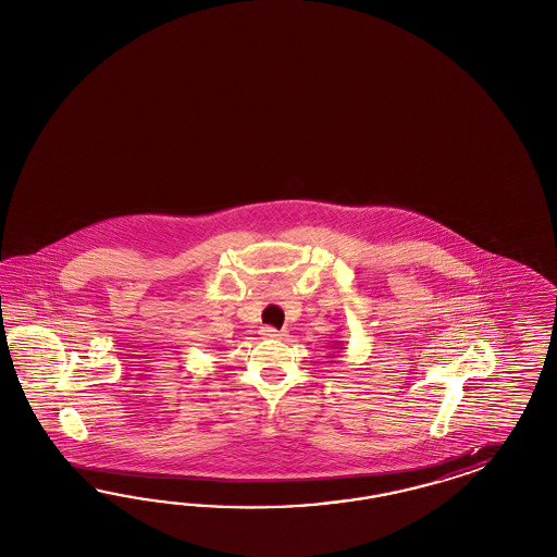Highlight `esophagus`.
<instances>
[{"mask_svg":"<svg viewBox=\"0 0 557 557\" xmlns=\"http://www.w3.org/2000/svg\"><path fill=\"white\" fill-rule=\"evenodd\" d=\"M261 335L265 338L284 337V333H282V331H277V329H273V326H261Z\"/></svg>","mask_w":557,"mask_h":557,"instance_id":"1","label":"esophagus"}]
</instances>
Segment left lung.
<instances>
[{"label":"left lung","instance_id":"obj_1","mask_svg":"<svg viewBox=\"0 0 557 557\" xmlns=\"http://www.w3.org/2000/svg\"><path fill=\"white\" fill-rule=\"evenodd\" d=\"M343 349H345V347H338V345H335V347H333V355L338 354V351H343Z\"/></svg>","mask_w":557,"mask_h":557}]
</instances>
